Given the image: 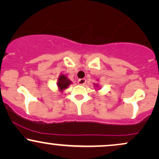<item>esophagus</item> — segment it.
<instances>
[{
	"label": "esophagus",
	"mask_w": 159,
	"mask_h": 159,
	"mask_svg": "<svg viewBox=\"0 0 159 159\" xmlns=\"http://www.w3.org/2000/svg\"><path fill=\"white\" fill-rule=\"evenodd\" d=\"M78 84H80V85L85 84L86 79L85 78H80V79L78 80Z\"/></svg>",
	"instance_id": "esophagus-1"
}]
</instances>
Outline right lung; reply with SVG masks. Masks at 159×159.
Listing matches in <instances>:
<instances>
[{"label":"right lung","mask_w":159,"mask_h":159,"mask_svg":"<svg viewBox=\"0 0 159 159\" xmlns=\"http://www.w3.org/2000/svg\"><path fill=\"white\" fill-rule=\"evenodd\" d=\"M71 84V81L66 77L65 75H62L61 76H60L59 79H58V82H57V85L59 89L61 91H63L65 89H66L68 87V86Z\"/></svg>","instance_id":"obj_1"}]
</instances>
